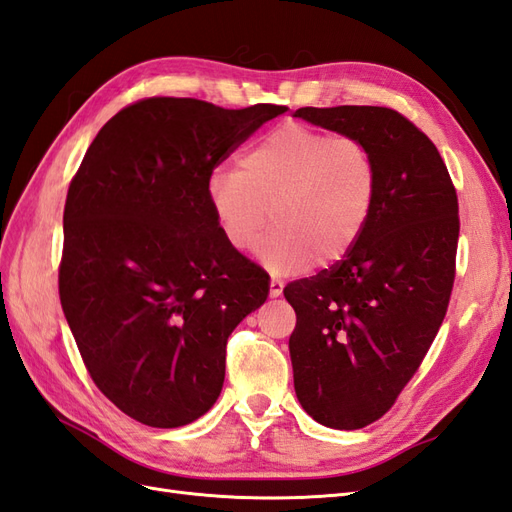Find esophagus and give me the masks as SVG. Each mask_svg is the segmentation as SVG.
I'll return each instance as SVG.
<instances>
[{
    "instance_id": "34e87169",
    "label": "esophagus",
    "mask_w": 512,
    "mask_h": 512,
    "mask_svg": "<svg viewBox=\"0 0 512 512\" xmlns=\"http://www.w3.org/2000/svg\"><path fill=\"white\" fill-rule=\"evenodd\" d=\"M281 292H283V281L277 279V277H272L270 279V296L277 298V296H281Z\"/></svg>"
}]
</instances>
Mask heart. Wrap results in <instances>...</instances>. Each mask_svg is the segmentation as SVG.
I'll use <instances>...</instances> for the list:
<instances>
[{"mask_svg":"<svg viewBox=\"0 0 512 512\" xmlns=\"http://www.w3.org/2000/svg\"><path fill=\"white\" fill-rule=\"evenodd\" d=\"M207 196L233 251H248L272 218L277 227L257 257L272 272H298L355 248L378 196V162L355 136L285 123L244 153L238 170H216Z\"/></svg>","mask_w":512,"mask_h":512,"instance_id":"1","label":"heart"}]
</instances>
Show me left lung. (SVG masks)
Returning <instances> with one entry per match:
<instances>
[{"instance_id": "8db88e82", "label": "left lung", "mask_w": 512, "mask_h": 512, "mask_svg": "<svg viewBox=\"0 0 512 512\" xmlns=\"http://www.w3.org/2000/svg\"><path fill=\"white\" fill-rule=\"evenodd\" d=\"M294 116L363 140L378 162V196L355 248L283 290L296 311L298 402L324 426L357 430L391 409L439 333L456 274V188L432 140L396 110Z\"/></svg>"}]
</instances>
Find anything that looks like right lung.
<instances>
[{
  "label": "right lung",
  "mask_w": 512,
  "mask_h": 512,
  "mask_svg": "<svg viewBox=\"0 0 512 512\" xmlns=\"http://www.w3.org/2000/svg\"><path fill=\"white\" fill-rule=\"evenodd\" d=\"M285 106L149 97L99 129L64 203L58 290L86 370L153 428L186 426L225 383L227 339L268 277L222 238L214 168Z\"/></svg>",
  "instance_id": "right-lung-1"
}]
</instances>
